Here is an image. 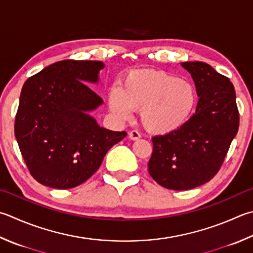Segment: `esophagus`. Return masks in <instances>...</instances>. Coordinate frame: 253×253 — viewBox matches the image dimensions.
Returning a JSON list of instances; mask_svg holds the SVG:
<instances>
[{"instance_id":"1","label":"esophagus","mask_w":253,"mask_h":253,"mask_svg":"<svg viewBox=\"0 0 253 253\" xmlns=\"http://www.w3.org/2000/svg\"><path fill=\"white\" fill-rule=\"evenodd\" d=\"M141 137V134L137 131H135V130H133V131H130L128 132V139L130 140H132V141H136V140H139Z\"/></svg>"}]
</instances>
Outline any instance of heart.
Segmentation results:
<instances>
[{
  "instance_id": "b5f03b06",
  "label": "heart",
  "mask_w": 253,
  "mask_h": 253,
  "mask_svg": "<svg viewBox=\"0 0 253 253\" xmlns=\"http://www.w3.org/2000/svg\"><path fill=\"white\" fill-rule=\"evenodd\" d=\"M195 85L165 71L134 70L120 88L109 91V108L122 120L140 110L143 127L154 135H166L182 128L196 109Z\"/></svg>"
}]
</instances>
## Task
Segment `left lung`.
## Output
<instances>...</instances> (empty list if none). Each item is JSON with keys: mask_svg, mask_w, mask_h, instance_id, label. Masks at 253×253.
<instances>
[{"mask_svg": "<svg viewBox=\"0 0 253 253\" xmlns=\"http://www.w3.org/2000/svg\"><path fill=\"white\" fill-rule=\"evenodd\" d=\"M199 97L196 111L174 133L152 139L149 173L156 183L174 190L192 189L211 180L220 169L239 127V112L231 82L203 61L182 63Z\"/></svg>", "mask_w": 253, "mask_h": 253, "instance_id": "left-lung-1", "label": "left lung"}]
</instances>
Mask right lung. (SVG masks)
Wrapping results in <instances>:
<instances>
[{
  "instance_id": "right-lung-1",
  "label": "right lung",
  "mask_w": 253,
  "mask_h": 253,
  "mask_svg": "<svg viewBox=\"0 0 253 253\" xmlns=\"http://www.w3.org/2000/svg\"><path fill=\"white\" fill-rule=\"evenodd\" d=\"M103 68L102 61L61 60L24 84L14 131L38 183L57 189L83 184L126 136L100 126L90 116L103 101L87 84H97Z\"/></svg>"
}]
</instances>
